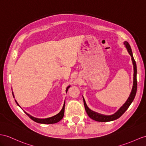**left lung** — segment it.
<instances>
[{
  "instance_id": "left-lung-1",
  "label": "left lung",
  "mask_w": 146,
  "mask_h": 146,
  "mask_svg": "<svg viewBox=\"0 0 146 146\" xmlns=\"http://www.w3.org/2000/svg\"><path fill=\"white\" fill-rule=\"evenodd\" d=\"M123 44H124L126 48L127 49V52H128V53L131 56V60H132L133 64V68H134V75L133 76H134V77H133V85L132 90H131V94L129 96L128 98H127V100H126V102L124 103L122 106H121L120 108L118 110V111H117L116 113H115L114 114L111 115H102V114H100V113H98L92 111V110H91L88 107L87 104H86V103H85V101L84 100V98L83 97L85 109V111H86V112L87 113V115L91 119H94L95 121H98V122L111 121H114L115 119H117L118 118H119V117L121 116L123 113L126 111L127 109L129 108L130 105L132 104V102L134 100L135 96H136V91H137V77H136L137 67H136V61H135V60L134 59L132 50H131V46H130L129 44L127 41H124Z\"/></svg>"
}]
</instances>
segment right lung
<instances>
[{
	"instance_id": "obj_1",
	"label": "right lung",
	"mask_w": 146,
	"mask_h": 146,
	"mask_svg": "<svg viewBox=\"0 0 146 146\" xmlns=\"http://www.w3.org/2000/svg\"><path fill=\"white\" fill-rule=\"evenodd\" d=\"M70 87V85H69V86L66 88V93H67V90H68L69 88ZM12 94H13V98H15V97H14L13 92H12ZM15 102L17 103V104L18 105V106H20V105H19V104H18L16 100H15ZM64 108H65V101H64V105L62 106V110H61V111H60L59 113H58L57 115L53 116H51V117H49V118H35V117L32 116L31 115H29L28 113H27L25 111V114H27V115H28V116L30 117V118H31L32 120L34 121H35V122H36V123H41V124H54V123H56L59 122V121H61L64 115Z\"/></svg>"
}]
</instances>
